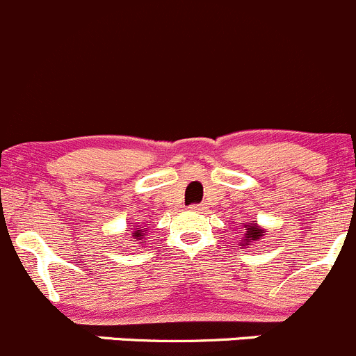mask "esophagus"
Listing matches in <instances>:
<instances>
[{
    "mask_svg": "<svg viewBox=\"0 0 356 356\" xmlns=\"http://www.w3.org/2000/svg\"><path fill=\"white\" fill-rule=\"evenodd\" d=\"M189 209H191V210H195V212H203V210H205L207 207L203 205V203H193V205L189 207Z\"/></svg>",
    "mask_w": 356,
    "mask_h": 356,
    "instance_id": "1",
    "label": "esophagus"
}]
</instances>
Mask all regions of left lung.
<instances>
[{"label":"left lung","mask_w":356,"mask_h":356,"mask_svg":"<svg viewBox=\"0 0 356 356\" xmlns=\"http://www.w3.org/2000/svg\"><path fill=\"white\" fill-rule=\"evenodd\" d=\"M262 236V229H259L257 227V222L255 224H248L247 226V241H250V240H259V238Z\"/></svg>","instance_id":"obj_1"}]
</instances>
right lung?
Returning <instances> with one entry per match:
<instances>
[{
	"label": "right lung",
	"instance_id": "right-lung-1",
	"mask_svg": "<svg viewBox=\"0 0 356 356\" xmlns=\"http://www.w3.org/2000/svg\"><path fill=\"white\" fill-rule=\"evenodd\" d=\"M134 234H136V236H139V233H134Z\"/></svg>",
	"mask_w": 356,
	"mask_h": 356
}]
</instances>
